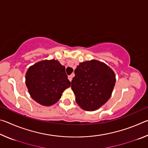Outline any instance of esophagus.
Segmentation results:
<instances>
[{"mask_svg":"<svg viewBox=\"0 0 148 148\" xmlns=\"http://www.w3.org/2000/svg\"><path fill=\"white\" fill-rule=\"evenodd\" d=\"M68 78H69V79L70 80V81H72V76H68Z\"/></svg>","mask_w":148,"mask_h":148,"instance_id":"obj_1","label":"esophagus"}]
</instances>
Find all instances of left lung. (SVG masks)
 Returning a JSON list of instances; mask_svg holds the SVG:
<instances>
[{
  "label": "left lung",
  "mask_w": 148,
  "mask_h": 148,
  "mask_svg": "<svg viewBox=\"0 0 148 148\" xmlns=\"http://www.w3.org/2000/svg\"><path fill=\"white\" fill-rule=\"evenodd\" d=\"M74 74L71 87L82 109L95 111L108 101L116 79L113 70L106 64L95 59L80 62Z\"/></svg>",
  "instance_id": "1"
}]
</instances>
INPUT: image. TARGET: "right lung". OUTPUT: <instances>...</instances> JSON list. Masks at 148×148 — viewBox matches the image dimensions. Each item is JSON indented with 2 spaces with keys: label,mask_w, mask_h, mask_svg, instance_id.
<instances>
[{
  "label": "right lung",
  "mask_w": 148,
  "mask_h": 148,
  "mask_svg": "<svg viewBox=\"0 0 148 148\" xmlns=\"http://www.w3.org/2000/svg\"><path fill=\"white\" fill-rule=\"evenodd\" d=\"M25 84L34 101L45 106L56 104L71 82L65 67L57 60H43L29 67L25 74Z\"/></svg>",
  "instance_id": "right-lung-1"
}]
</instances>
